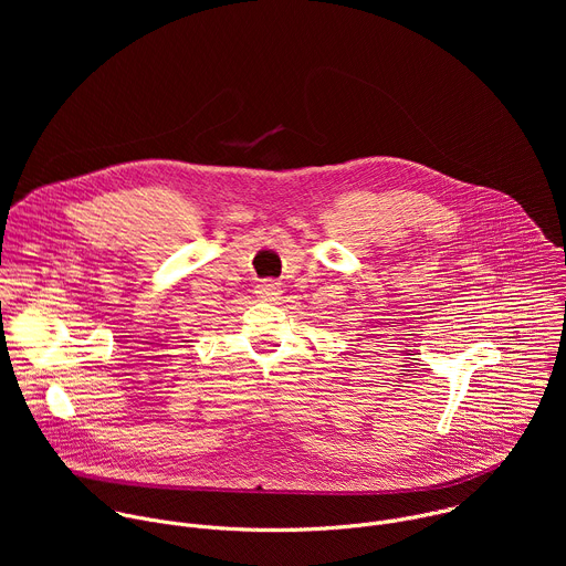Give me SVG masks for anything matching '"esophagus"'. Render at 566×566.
Segmentation results:
<instances>
[{
    "mask_svg": "<svg viewBox=\"0 0 566 566\" xmlns=\"http://www.w3.org/2000/svg\"><path fill=\"white\" fill-rule=\"evenodd\" d=\"M262 300H277L282 295V286L280 282L275 280H264L262 284H258V291H255Z\"/></svg>",
    "mask_w": 566,
    "mask_h": 566,
    "instance_id": "obj_1",
    "label": "esophagus"
}]
</instances>
